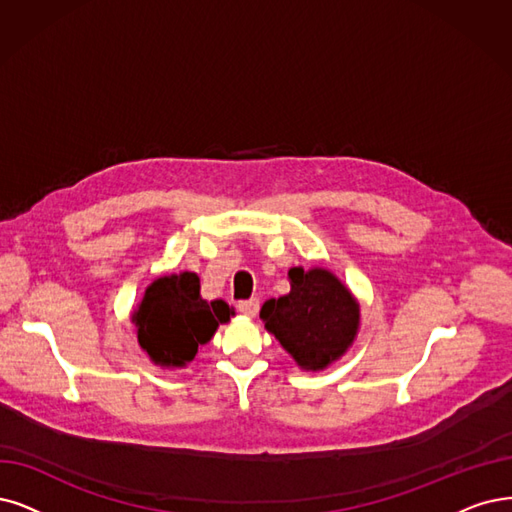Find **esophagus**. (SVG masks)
Instances as JSON below:
<instances>
[{
	"instance_id": "esophagus-1",
	"label": "esophagus",
	"mask_w": 512,
	"mask_h": 512,
	"mask_svg": "<svg viewBox=\"0 0 512 512\" xmlns=\"http://www.w3.org/2000/svg\"><path fill=\"white\" fill-rule=\"evenodd\" d=\"M238 312L249 316V318H255L257 312H259V299H246V301H240L238 304Z\"/></svg>"
}]
</instances>
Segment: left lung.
Wrapping results in <instances>:
<instances>
[{
  "label": "left lung",
  "instance_id": "8db88e82",
  "mask_svg": "<svg viewBox=\"0 0 512 512\" xmlns=\"http://www.w3.org/2000/svg\"><path fill=\"white\" fill-rule=\"evenodd\" d=\"M291 291L261 306L259 318L299 369L325 371L361 329V304L327 268H291Z\"/></svg>",
  "mask_w": 512,
  "mask_h": 512
}]
</instances>
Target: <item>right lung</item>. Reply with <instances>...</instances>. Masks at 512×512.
Listing matches in <instances>:
<instances>
[{"label":"right lung","mask_w":512,"mask_h":512,"mask_svg":"<svg viewBox=\"0 0 512 512\" xmlns=\"http://www.w3.org/2000/svg\"><path fill=\"white\" fill-rule=\"evenodd\" d=\"M234 314L223 299L208 304L200 295V278L194 272H181L151 282L130 320L151 363L183 369Z\"/></svg>","instance_id":"add662e5"}]
</instances>
